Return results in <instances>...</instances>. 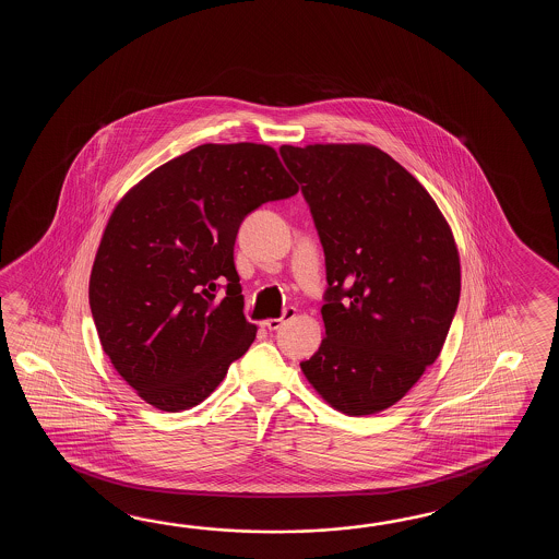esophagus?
Returning a JSON list of instances; mask_svg holds the SVG:
<instances>
[{"instance_id": "34e87169", "label": "esophagus", "mask_w": 559, "mask_h": 559, "mask_svg": "<svg viewBox=\"0 0 559 559\" xmlns=\"http://www.w3.org/2000/svg\"><path fill=\"white\" fill-rule=\"evenodd\" d=\"M297 309L294 306H287V308L282 311V316L280 318H274V320H265L263 321V325L270 330V332H274V330H280L282 325H284L285 321L292 320V318H296Z\"/></svg>"}]
</instances>
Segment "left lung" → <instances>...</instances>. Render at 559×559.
I'll list each match as a JSON object with an SVG mask.
<instances>
[{
  "instance_id": "obj_1",
  "label": "left lung",
  "mask_w": 559,
  "mask_h": 559,
  "mask_svg": "<svg viewBox=\"0 0 559 559\" xmlns=\"http://www.w3.org/2000/svg\"><path fill=\"white\" fill-rule=\"evenodd\" d=\"M325 255V337L301 371L328 404L369 416L440 356L460 304L452 229L426 188L361 143L282 145Z\"/></svg>"
}]
</instances>
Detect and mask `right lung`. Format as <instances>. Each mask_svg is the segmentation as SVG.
Here are the masks:
<instances>
[{
	"label": "right lung",
	"mask_w": 559,
	"mask_h": 559,
	"mask_svg": "<svg viewBox=\"0 0 559 559\" xmlns=\"http://www.w3.org/2000/svg\"><path fill=\"white\" fill-rule=\"evenodd\" d=\"M296 193L274 147L203 143L118 203L95 255L90 308L106 356L147 404L190 409L248 352L255 325L243 316L236 236L262 203Z\"/></svg>",
	"instance_id": "obj_1"
}]
</instances>
